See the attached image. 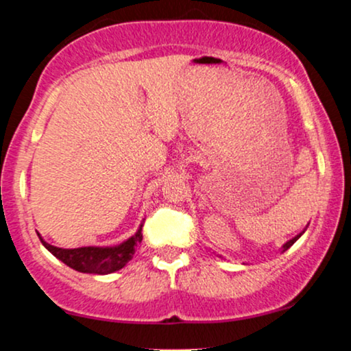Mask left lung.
Instances as JSON below:
<instances>
[{
    "instance_id": "left-lung-1",
    "label": "left lung",
    "mask_w": 351,
    "mask_h": 351,
    "mask_svg": "<svg viewBox=\"0 0 351 351\" xmlns=\"http://www.w3.org/2000/svg\"><path fill=\"white\" fill-rule=\"evenodd\" d=\"M302 232H304V231H302ZM302 232H300V234H297L295 237H292V239H291V241H287V243H285L284 245H282V252H285V251H287V249H289V247H291V245H292L293 243H295V241H297V239H299V237L302 236Z\"/></svg>"
}]
</instances>
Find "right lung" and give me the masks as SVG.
Instances as JSON below:
<instances>
[{"label": "right lung", "mask_w": 351, "mask_h": 351, "mask_svg": "<svg viewBox=\"0 0 351 351\" xmlns=\"http://www.w3.org/2000/svg\"><path fill=\"white\" fill-rule=\"evenodd\" d=\"M142 226L140 224L138 231L135 232V236H132L130 239H127L125 243L114 245V247H77V249H62L56 247V245L47 244L46 241L39 236L44 247L49 251L52 256L58 257L59 261H62L64 264L69 265L71 269L79 272L86 274H112L115 271L125 267V264L134 257L135 247L142 243Z\"/></svg>", "instance_id": "obj_1"}]
</instances>
